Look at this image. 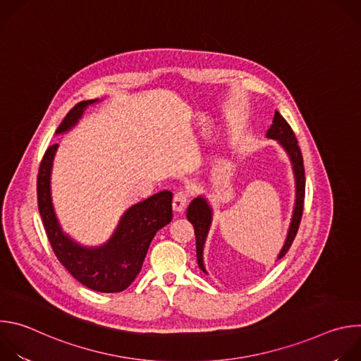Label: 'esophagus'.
<instances>
[{
  "label": "esophagus",
  "mask_w": 361,
  "mask_h": 361,
  "mask_svg": "<svg viewBox=\"0 0 361 361\" xmlns=\"http://www.w3.org/2000/svg\"><path fill=\"white\" fill-rule=\"evenodd\" d=\"M187 201H188V194L187 191H177L173 198V209L176 213H183L187 207Z\"/></svg>",
  "instance_id": "obj_1"
}]
</instances>
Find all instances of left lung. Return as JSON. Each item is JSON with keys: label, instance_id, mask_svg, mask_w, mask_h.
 Wrapping results in <instances>:
<instances>
[{"label": "left lung", "instance_id": "obj_1", "mask_svg": "<svg viewBox=\"0 0 361 361\" xmlns=\"http://www.w3.org/2000/svg\"><path fill=\"white\" fill-rule=\"evenodd\" d=\"M266 137L269 140H276L281 148L287 152V156L291 163L294 181H295V200H294V209L291 221L288 226L286 241L277 255V260L283 259L288 248L293 244V240L297 234L301 216H302V207H304V194H305V176H304V164H302V156L297 142V138L288 126V123L281 117L279 111H276L273 124L266 133ZM187 219L192 224L195 231V248H197V263L198 267L207 274V270L204 267V245L205 240H207L212 223H213V207L210 205L209 198L205 195L195 197L187 209Z\"/></svg>", "mask_w": 361, "mask_h": 361}]
</instances>
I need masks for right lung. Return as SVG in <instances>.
<instances>
[{
  "mask_svg": "<svg viewBox=\"0 0 361 361\" xmlns=\"http://www.w3.org/2000/svg\"><path fill=\"white\" fill-rule=\"evenodd\" d=\"M99 99H85L70 110L56 134L73 130L84 111ZM59 144L47 148L38 170V210L48 241L60 263L85 287L99 293H120L138 276L154 235L173 220V192L160 191L124 212L113 235L101 245H82L61 227L51 197V171Z\"/></svg>",
  "mask_w": 361,
  "mask_h": 361,
  "instance_id": "add662e5",
  "label": "right lung"
}]
</instances>
